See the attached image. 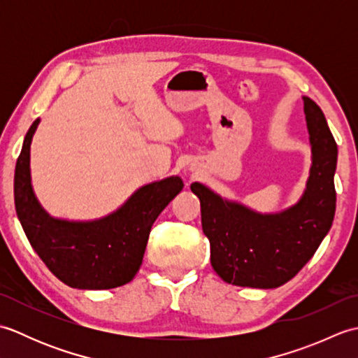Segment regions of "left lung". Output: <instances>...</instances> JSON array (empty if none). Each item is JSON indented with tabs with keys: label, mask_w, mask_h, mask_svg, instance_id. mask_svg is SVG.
<instances>
[{
	"label": "left lung",
	"mask_w": 358,
	"mask_h": 358,
	"mask_svg": "<svg viewBox=\"0 0 358 358\" xmlns=\"http://www.w3.org/2000/svg\"><path fill=\"white\" fill-rule=\"evenodd\" d=\"M313 164L306 189L294 206L262 214L192 183L201 204L203 232L210 243V264L226 283L272 289L294 278L329 232L336 215L334 175L337 143L322 109L303 96Z\"/></svg>",
	"instance_id": "left-lung-1"
}]
</instances>
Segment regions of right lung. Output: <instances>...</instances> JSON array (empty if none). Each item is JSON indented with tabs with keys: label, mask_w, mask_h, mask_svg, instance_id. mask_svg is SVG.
<instances>
[{
	"label": "right lung",
	"mask_w": 358,
	"mask_h": 358,
	"mask_svg": "<svg viewBox=\"0 0 358 358\" xmlns=\"http://www.w3.org/2000/svg\"><path fill=\"white\" fill-rule=\"evenodd\" d=\"M36 118L15 166V209L35 252L58 280L77 289H112L138 272L150 227L183 189L178 175L141 186L123 206L90 222L53 218L36 200L30 178V144Z\"/></svg>",
	"instance_id": "right-lung-1"
}]
</instances>
